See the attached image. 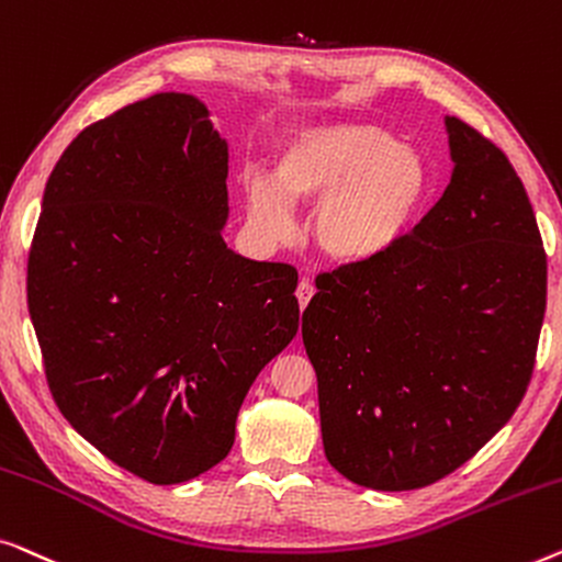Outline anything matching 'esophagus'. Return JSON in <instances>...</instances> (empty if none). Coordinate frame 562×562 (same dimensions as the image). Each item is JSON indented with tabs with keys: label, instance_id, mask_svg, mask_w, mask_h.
I'll use <instances>...</instances> for the list:
<instances>
[{
	"label": "esophagus",
	"instance_id": "1",
	"mask_svg": "<svg viewBox=\"0 0 562 562\" xmlns=\"http://www.w3.org/2000/svg\"><path fill=\"white\" fill-rule=\"evenodd\" d=\"M313 295H315L313 282H311V280H300L297 290H295V297H297V303H300V307H303V311H305V305L311 303V297H313Z\"/></svg>",
	"mask_w": 562,
	"mask_h": 562
}]
</instances>
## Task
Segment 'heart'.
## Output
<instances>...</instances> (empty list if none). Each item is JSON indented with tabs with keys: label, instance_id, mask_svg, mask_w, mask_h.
I'll return each mask as SVG.
<instances>
[{
	"label": "heart",
	"instance_id": "obj_1",
	"mask_svg": "<svg viewBox=\"0 0 562 562\" xmlns=\"http://www.w3.org/2000/svg\"><path fill=\"white\" fill-rule=\"evenodd\" d=\"M428 165L367 124H323L290 134L272 180L247 178L249 221L270 239L292 226L290 205L318 203L313 239L338 265L376 262L400 247L428 201Z\"/></svg>",
	"mask_w": 562,
	"mask_h": 562
}]
</instances>
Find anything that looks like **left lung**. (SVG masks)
<instances>
[{
	"mask_svg": "<svg viewBox=\"0 0 562 562\" xmlns=\"http://www.w3.org/2000/svg\"><path fill=\"white\" fill-rule=\"evenodd\" d=\"M453 176L390 255L315 278L303 344L328 463L409 492L453 473L525 397L548 257L507 155L448 116Z\"/></svg>",
	"mask_w": 562,
	"mask_h": 562,
	"instance_id": "8db88e82",
	"label": "left lung"
}]
</instances>
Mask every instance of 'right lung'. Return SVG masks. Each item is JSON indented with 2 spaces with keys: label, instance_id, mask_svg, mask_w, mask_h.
Segmentation results:
<instances>
[{
  "label": "right lung",
  "instance_id": "1",
  "mask_svg": "<svg viewBox=\"0 0 562 562\" xmlns=\"http://www.w3.org/2000/svg\"><path fill=\"white\" fill-rule=\"evenodd\" d=\"M228 149L199 99L155 93L47 178L27 307L63 417L149 484L224 461L251 382L297 334V272L226 247Z\"/></svg>",
  "mask_w": 562,
  "mask_h": 562
}]
</instances>
